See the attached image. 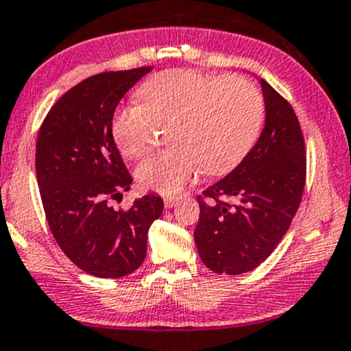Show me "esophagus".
<instances>
[{
    "instance_id": "obj_1",
    "label": "esophagus",
    "mask_w": 351,
    "mask_h": 351,
    "mask_svg": "<svg viewBox=\"0 0 351 351\" xmlns=\"http://www.w3.org/2000/svg\"><path fill=\"white\" fill-rule=\"evenodd\" d=\"M176 202L177 198H164V206H166V208H172Z\"/></svg>"
}]
</instances>
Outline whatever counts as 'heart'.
<instances>
[{
  "mask_svg": "<svg viewBox=\"0 0 351 351\" xmlns=\"http://www.w3.org/2000/svg\"><path fill=\"white\" fill-rule=\"evenodd\" d=\"M141 104L123 106L112 120V136L130 159L148 151L156 122H167L171 148L153 153L136 169L143 187L176 195L203 169L224 174L242 161L263 122V97L242 76L216 77L197 70H167L138 89Z\"/></svg>",
  "mask_w": 351,
  "mask_h": 351,
  "instance_id": "heart-1",
  "label": "heart"
}]
</instances>
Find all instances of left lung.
I'll use <instances>...</instances> for the list:
<instances>
[{
  "instance_id": "obj_1",
  "label": "left lung",
  "mask_w": 351,
  "mask_h": 351,
  "mask_svg": "<svg viewBox=\"0 0 351 351\" xmlns=\"http://www.w3.org/2000/svg\"><path fill=\"white\" fill-rule=\"evenodd\" d=\"M261 84L267 110L261 138L234 171L197 197L193 236L215 274L241 275L261 265L287 234L304 192L301 125L291 104L265 80Z\"/></svg>"
}]
</instances>
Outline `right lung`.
<instances>
[{
  "instance_id": "add662e5",
  "label": "right lung",
  "mask_w": 351,
  "mask_h": 351,
  "mask_svg": "<svg viewBox=\"0 0 351 351\" xmlns=\"http://www.w3.org/2000/svg\"><path fill=\"white\" fill-rule=\"evenodd\" d=\"M153 66L99 73L53 104L36 146L37 182L47 221L70 261L99 278H119L141 265L148 231L162 213L158 195L115 210L133 179L112 136L114 112Z\"/></svg>"
}]
</instances>
